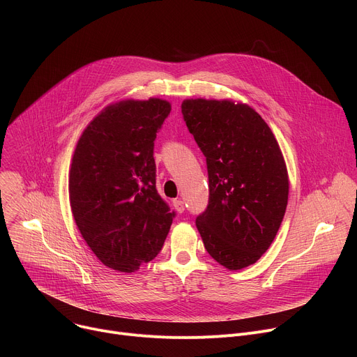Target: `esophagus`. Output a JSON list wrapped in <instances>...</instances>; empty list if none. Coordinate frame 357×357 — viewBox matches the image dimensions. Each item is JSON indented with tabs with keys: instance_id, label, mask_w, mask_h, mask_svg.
Returning <instances> with one entry per match:
<instances>
[{
	"instance_id": "1",
	"label": "esophagus",
	"mask_w": 357,
	"mask_h": 357,
	"mask_svg": "<svg viewBox=\"0 0 357 357\" xmlns=\"http://www.w3.org/2000/svg\"><path fill=\"white\" fill-rule=\"evenodd\" d=\"M172 203H174V208L178 213H182L185 211V205H183V202L181 199H175Z\"/></svg>"
}]
</instances>
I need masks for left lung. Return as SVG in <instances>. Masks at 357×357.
I'll use <instances>...</instances> for the list:
<instances>
[{
    "label": "left lung",
    "mask_w": 357,
    "mask_h": 357,
    "mask_svg": "<svg viewBox=\"0 0 357 357\" xmlns=\"http://www.w3.org/2000/svg\"><path fill=\"white\" fill-rule=\"evenodd\" d=\"M182 114L208 165L209 203L196 218L203 244L223 267H248L268 250L285 215L289 183L280 145L247 105L190 98Z\"/></svg>",
    "instance_id": "left-lung-1"
}]
</instances>
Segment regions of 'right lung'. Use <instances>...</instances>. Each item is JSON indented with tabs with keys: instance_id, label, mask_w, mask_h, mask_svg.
<instances>
[{
	"instance_id": "right-lung-1",
	"label": "right lung",
	"mask_w": 357,
	"mask_h": 357,
	"mask_svg": "<svg viewBox=\"0 0 357 357\" xmlns=\"http://www.w3.org/2000/svg\"><path fill=\"white\" fill-rule=\"evenodd\" d=\"M167 100L107 106L80 135L69 172L70 208L82 237L105 266L132 273L161 251L175 212L160 196L154 141Z\"/></svg>"
}]
</instances>
